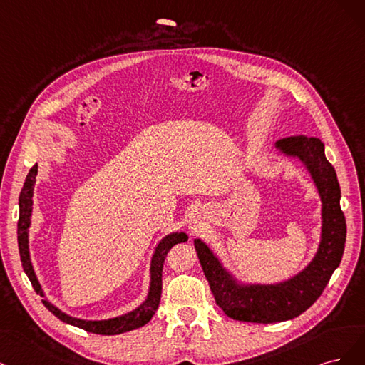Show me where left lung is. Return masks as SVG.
<instances>
[{
    "label": "left lung",
    "instance_id": "1",
    "mask_svg": "<svg viewBox=\"0 0 365 365\" xmlns=\"http://www.w3.org/2000/svg\"><path fill=\"white\" fill-rule=\"evenodd\" d=\"M279 155L297 159L311 175L322 200L320 242L312 261L302 272L277 284H247L235 277L220 257L200 238L194 240L218 307L233 320L250 323H279L292 320L322 296L329 279L344 253L346 218L339 206L341 190L335 168L326 159L319 138L291 136L274 144Z\"/></svg>",
    "mask_w": 365,
    "mask_h": 365
}]
</instances>
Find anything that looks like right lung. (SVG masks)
<instances>
[{"instance_id":"right-lung-1","label":"right lung","mask_w":365,"mask_h":365,"mask_svg":"<svg viewBox=\"0 0 365 365\" xmlns=\"http://www.w3.org/2000/svg\"><path fill=\"white\" fill-rule=\"evenodd\" d=\"M36 175H38V163L34 165L30 173L27 174L24 186H22L19 194V220H18V247H19V256L22 268L30 279L31 285L41 297H43L42 303L45 308L51 314H54L58 320H62L66 324H73L76 327L83 329V331L100 334V335H118L128 331H133L140 326L147 324L151 317L155 315L160 296H162V268L163 262H165L167 253L173 245L187 241V235L185 232H171L163 237L159 244L156 245L155 252L151 256L150 262V287L145 300L139 304L130 312H125L123 315L113 317V319L108 320H83L77 319V317L68 315L62 309H58L56 304H53L48 299L45 297V292L39 284L36 277V273L33 269L31 257H30V249H29V229L31 226V212H33V191L34 185H36Z\"/></svg>"}]
</instances>
